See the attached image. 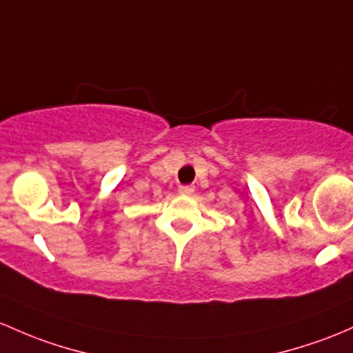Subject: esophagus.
<instances>
[{
  "label": "esophagus",
  "mask_w": 353,
  "mask_h": 353,
  "mask_svg": "<svg viewBox=\"0 0 353 353\" xmlns=\"http://www.w3.org/2000/svg\"><path fill=\"white\" fill-rule=\"evenodd\" d=\"M193 190H195L193 185H180V187H178V193H180V195H192Z\"/></svg>",
  "instance_id": "obj_1"
}]
</instances>
